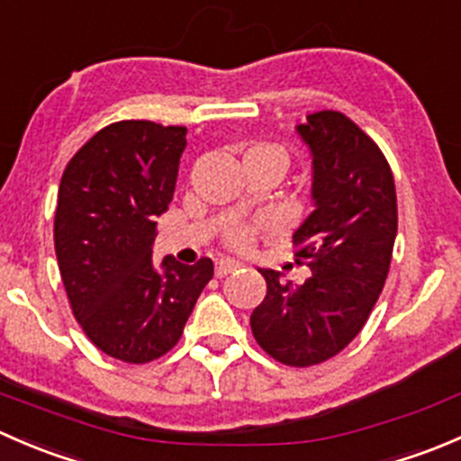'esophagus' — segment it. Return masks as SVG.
Instances as JSON below:
<instances>
[{
	"mask_svg": "<svg viewBox=\"0 0 461 461\" xmlns=\"http://www.w3.org/2000/svg\"><path fill=\"white\" fill-rule=\"evenodd\" d=\"M239 267H240L239 260L221 258V260H216V276L222 278V276H227V274H231L234 269H239Z\"/></svg>",
	"mask_w": 461,
	"mask_h": 461,
	"instance_id": "esophagus-1",
	"label": "esophagus"
}]
</instances>
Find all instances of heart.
Segmentation results:
<instances>
[{
    "instance_id": "1",
    "label": "heart",
    "mask_w": 461,
    "mask_h": 461,
    "mask_svg": "<svg viewBox=\"0 0 461 461\" xmlns=\"http://www.w3.org/2000/svg\"><path fill=\"white\" fill-rule=\"evenodd\" d=\"M243 167H263L276 176H283L290 167V153L278 142L257 140L243 149ZM249 243H252V231L245 227H231L225 234V245L231 249H248Z\"/></svg>"
}]
</instances>
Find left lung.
Masks as SVG:
<instances>
[{
	"mask_svg": "<svg viewBox=\"0 0 461 461\" xmlns=\"http://www.w3.org/2000/svg\"><path fill=\"white\" fill-rule=\"evenodd\" d=\"M312 151L314 209L294 231L303 285L260 269L263 303L249 317L257 343L278 364L310 368L343 350L384 290L397 236V194L384 151L341 111H317L299 124Z\"/></svg>",
	"mask_w": 461,
	"mask_h": 461,
	"instance_id": "8db88e82",
	"label": "left lung"
}]
</instances>
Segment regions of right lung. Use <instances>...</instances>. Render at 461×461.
Instances as JSON below:
<instances>
[{
    "instance_id": "right-lung-1",
    "label": "right lung",
    "mask_w": 461,
    "mask_h": 461,
    "mask_svg": "<svg viewBox=\"0 0 461 461\" xmlns=\"http://www.w3.org/2000/svg\"><path fill=\"white\" fill-rule=\"evenodd\" d=\"M185 136V127L120 120L77 149L59 183L53 239L68 303L93 346L124 364L167 355L213 276L209 258L151 265Z\"/></svg>"
}]
</instances>
